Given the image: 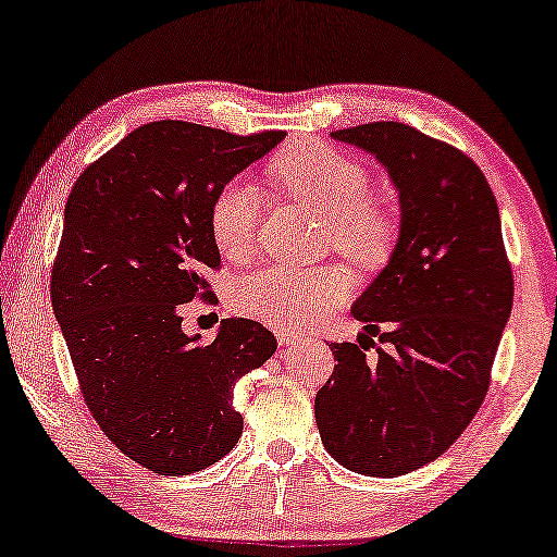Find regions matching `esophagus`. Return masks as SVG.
<instances>
[{"instance_id": "1", "label": "esophagus", "mask_w": 557, "mask_h": 557, "mask_svg": "<svg viewBox=\"0 0 557 557\" xmlns=\"http://www.w3.org/2000/svg\"><path fill=\"white\" fill-rule=\"evenodd\" d=\"M277 342L282 344V347H289V344H297L299 342V334L293 332V330H280L277 332Z\"/></svg>"}]
</instances>
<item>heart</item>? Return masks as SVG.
<instances>
[{
	"mask_svg": "<svg viewBox=\"0 0 557 557\" xmlns=\"http://www.w3.org/2000/svg\"><path fill=\"white\" fill-rule=\"evenodd\" d=\"M272 175L289 198L320 215L332 245L344 258L372 268L389 255L396 235L394 218L369 198L372 183L364 168L317 140H305L272 163ZM262 213L258 185L231 178L210 202V235L227 260L250 252ZM349 282L337 270L262 268L245 275L233 289L235 310L272 326H299L337 307Z\"/></svg>",
	"mask_w": 557,
	"mask_h": 557,
	"instance_id": "heart-1",
	"label": "heart"
}]
</instances>
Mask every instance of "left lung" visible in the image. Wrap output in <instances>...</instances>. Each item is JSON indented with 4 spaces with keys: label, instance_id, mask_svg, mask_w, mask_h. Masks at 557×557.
<instances>
[{
    "label": "left lung",
    "instance_id": "1",
    "mask_svg": "<svg viewBox=\"0 0 557 557\" xmlns=\"http://www.w3.org/2000/svg\"><path fill=\"white\" fill-rule=\"evenodd\" d=\"M374 156L399 193V235L351 305L357 344L332 342L334 372L314 399L322 444L344 469L394 479L446 451L479 411L513 275L498 202L481 168L399 121L332 131ZM385 342L368 355L373 337Z\"/></svg>",
    "mask_w": 557,
    "mask_h": 557
}]
</instances>
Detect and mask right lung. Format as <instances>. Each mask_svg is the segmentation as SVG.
Listing matches in <instances>:
<instances>
[{
  "mask_svg": "<svg viewBox=\"0 0 557 557\" xmlns=\"http://www.w3.org/2000/svg\"><path fill=\"white\" fill-rule=\"evenodd\" d=\"M285 131L235 136L185 121L136 128L78 175L64 208L51 307L101 431L161 475L220 461L243 434L237 379L277 349L231 317L213 342L183 332L181 305L220 264L210 202Z\"/></svg>",
  "mask_w": 557,
  "mask_h": 557,
  "instance_id": "obj_1",
  "label": "right lung"
}]
</instances>
